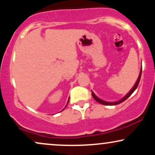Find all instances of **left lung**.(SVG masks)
<instances>
[{
	"mask_svg": "<svg viewBox=\"0 0 155 155\" xmlns=\"http://www.w3.org/2000/svg\"><path fill=\"white\" fill-rule=\"evenodd\" d=\"M141 72H142V67L140 68V73H139V76H138V79H137L136 82L135 83L134 86H133V88L131 89L130 90L129 92H127V94H126V95H124V97H122V99H120V100H119V101H115V102H108V101H104V100H102V99L99 98V97H97V96H96L95 94L94 93V92L92 91V97H94V99H95V100L96 101H97V102L100 103V104H103V105H106V106H114V105H117V104H121V103H122V102H123V101H125L126 99L128 98L130 96L132 95L133 92H134L135 90H136V88L138 87V84H139V81H140V76H141Z\"/></svg>",
	"mask_w": 155,
	"mask_h": 155,
	"instance_id": "8db88e82",
	"label": "left lung"
}]
</instances>
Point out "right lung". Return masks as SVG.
Listing matches in <instances>:
<instances>
[{
  "label": "right lung",
  "mask_w": 155,
  "mask_h": 155,
  "mask_svg": "<svg viewBox=\"0 0 155 155\" xmlns=\"http://www.w3.org/2000/svg\"><path fill=\"white\" fill-rule=\"evenodd\" d=\"M68 102H69V98H68V102H67V104H66V106H65V107H66V106H67V105H68ZM65 108H63V110H62V111H63V110H64V109H65Z\"/></svg>",
  "instance_id": "1"
}]
</instances>
